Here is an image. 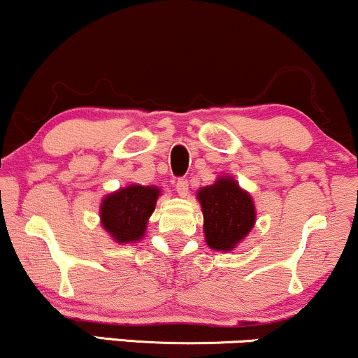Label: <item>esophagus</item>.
<instances>
[{"label": "esophagus", "mask_w": 358, "mask_h": 358, "mask_svg": "<svg viewBox=\"0 0 358 358\" xmlns=\"http://www.w3.org/2000/svg\"><path fill=\"white\" fill-rule=\"evenodd\" d=\"M176 191L179 192V196H187V191H189V182H187L186 179L180 178L178 179V182H176Z\"/></svg>", "instance_id": "1"}]
</instances>
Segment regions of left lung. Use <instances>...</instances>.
Here are the masks:
<instances>
[{
	"label": "left lung",
	"instance_id": "obj_1",
	"mask_svg": "<svg viewBox=\"0 0 358 358\" xmlns=\"http://www.w3.org/2000/svg\"><path fill=\"white\" fill-rule=\"evenodd\" d=\"M198 201L203 210L204 238L213 250H233L254 228L257 213L252 196L230 176L201 187Z\"/></svg>",
	"mask_w": 358,
	"mask_h": 358
}]
</instances>
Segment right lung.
<instances>
[{"label": "right lung", "instance_id": "add662e5", "mask_svg": "<svg viewBox=\"0 0 358 358\" xmlns=\"http://www.w3.org/2000/svg\"><path fill=\"white\" fill-rule=\"evenodd\" d=\"M160 189L155 186L130 184L103 199L99 218L103 228L118 243H131L143 238L147 223L155 210Z\"/></svg>", "mask_w": 358, "mask_h": 358}]
</instances>
